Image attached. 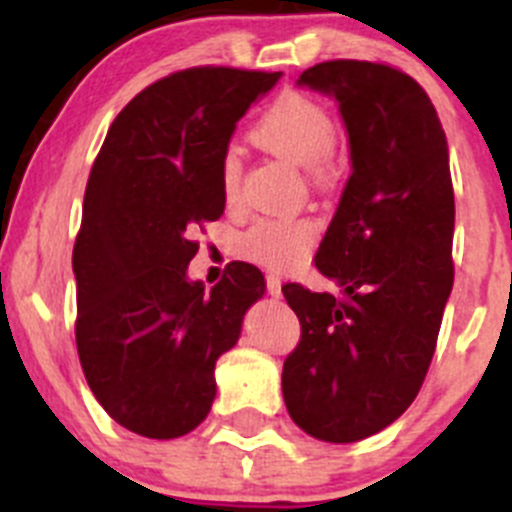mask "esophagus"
Returning <instances> with one entry per match:
<instances>
[{"instance_id": "esophagus-1", "label": "esophagus", "mask_w": 512, "mask_h": 512, "mask_svg": "<svg viewBox=\"0 0 512 512\" xmlns=\"http://www.w3.org/2000/svg\"><path fill=\"white\" fill-rule=\"evenodd\" d=\"M267 292L272 297H282V280L277 275H267Z\"/></svg>"}]
</instances>
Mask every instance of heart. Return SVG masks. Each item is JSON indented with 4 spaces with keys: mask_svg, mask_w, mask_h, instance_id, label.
<instances>
[{
    "mask_svg": "<svg viewBox=\"0 0 512 512\" xmlns=\"http://www.w3.org/2000/svg\"><path fill=\"white\" fill-rule=\"evenodd\" d=\"M252 138L299 168L322 175V160L337 143L334 118L322 103L307 96L277 98L252 128ZM240 183V158L227 153L220 165V190L230 203ZM317 242V223L309 218H262L240 237V252L247 260L270 270H292L309 260Z\"/></svg>",
    "mask_w": 512,
    "mask_h": 512,
    "instance_id": "obj_1",
    "label": "heart"
}]
</instances>
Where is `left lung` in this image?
Returning a JSON list of instances; mask_svg holds the SVG:
<instances>
[{
    "label": "left lung",
    "instance_id": "left-lung-1",
    "mask_svg": "<svg viewBox=\"0 0 512 512\" xmlns=\"http://www.w3.org/2000/svg\"><path fill=\"white\" fill-rule=\"evenodd\" d=\"M297 86L337 101L352 175L314 257L339 292L282 287L302 324L282 394L304 433L354 443L409 409L436 352L453 287L448 143L426 91L386 64L324 61Z\"/></svg>",
    "mask_w": 512,
    "mask_h": 512
}]
</instances>
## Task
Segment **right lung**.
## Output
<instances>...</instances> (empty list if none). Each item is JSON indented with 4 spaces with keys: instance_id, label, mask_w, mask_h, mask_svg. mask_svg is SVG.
Here are the masks:
<instances>
[{
    "instance_id": "1",
    "label": "right lung",
    "mask_w": 512,
    "mask_h": 512,
    "mask_svg": "<svg viewBox=\"0 0 512 512\" xmlns=\"http://www.w3.org/2000/svg\"><path fill=\"white\" fill-rule=\"evenodd\" d=\"M282 71L198 66L143 89L111 123L91 168L74 245L76 347L96 401L128 431L185 436L215 401V361L265 294L232 262L188 280L195 225L225 210L220 165L247 108Z\"/></svg>"
}]
</instances>
